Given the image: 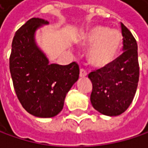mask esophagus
Wrapping results in <instances>:
<instances>
[{
	"label": "esophagus",
	"mask_w": 148,
	"mask_h": 148,
	"mask_svg": "<svg viewBox=\"0 0 148 148\" xmlns=\"http://www.w3.org/2000/svg\"><path fill=\"white\" fill-rule=\"evenodd\" d=\"M79 76H80L81 77H86V76H87V71H86L85 69H80V71H79Z\"/></svg>",
	"instance_id": "1"
}]
</instances>
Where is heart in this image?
Masks as SVG:
<instances>
[{
	"label": "heart",
	"mask_w": 148,
	"mask_h": 148,
	"mask_svg": "<svg viewBox=\"0 0 148 148\" xmlns=\"http://www.w3.org/2000/svg\"><path fill=\"white\" fill-rule=\"evenodd\" d=\"M81 44L86 47H92L89 62L96 67H103L116 58L123 44V35L118 30L95 25L86 32Z\"/></svg>",
	"instance_id": "obj_1"
}]
</instances>
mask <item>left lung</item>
I'll return each mask as SVG.
<instances>
[{
  "label": "left lung",
  "mask_w": 148,
  "mask_h": 148,
  "mask_svg": "<svg viewBox=\"0 0 148 148\" xmlns=\"http://www.w3.org/2000/svg\"><path fill=\"white\" fill-rule=\"evenodd\" d=\"M121 30L123 54L108 65L88 74L92 84L91 103L97 111L109 116H119L129 108L139 77L137 41L122 23Z\"/></svg>",
  "instance_id": "8db88e82"
}]
</instances>
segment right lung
Listing matches in <instances>:
<instances>
[{
	"label": "right lung",
	"instance_id": "obj_1",
	"mask_svg": "<svg viewBox=\"0 0 148 148\" xmlns=\"http://www.w3.org/2000/svg\"><path fill=\"white\" fill-rule=\"evenodd\" d=\"M47 23L33 17L22 25L13 38L10 56V71L18 101L28 113L43 118L62 111L66 94L79 77L76 62L49 64L36 46L35 31Z\"/></svg>",
	"mask_w": 148,
	"mask_h": 148
}]
</instances>
